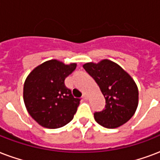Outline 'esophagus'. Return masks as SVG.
Returning <instances> with one entry per match:
<instances>
[{"instance_id": "esophagus-1", "label": "esophagus", "mask_w": 160, "mask_h": 160, "mask_svg": "<svg viewBox=\"0 0 160 160\" xmlns=\"http://www.w3.org/2000/svg\"><path fill=\"white\" fill-rule=\"evenodd\" d=\"M82 98H83V99H84V100H88V95H87V94H85V93H84V94H83Z\"/></svg>"}]
</instances>
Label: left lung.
I'll use <instances>...</instances> for the list:
<instances>
[{
    "instance_id": "left-lung-1",
    "label": "left lung",
    "mask_w": 160,
    "mask_h": 160,
    "mask_svg": "<svg viewBox=\"0 0 160 160\" xmlns=\"http://www.w3.org/2000/svg\"><path fill=\"white\" fill-rule=\"evenodd\" d=\"M95 80L105 99V109L94 114L101 126L114 129L131 119L139 104V90L132 77L118 64L109 60L83 65Z\"/></svg>"
}]
</instances>
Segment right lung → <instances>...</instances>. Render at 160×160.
<instances>
[{
    "instance_id": "obj_1",
    "label": "right lung",
    "mask_w": 160,
    "mask_h": 160,
    "mask_svg": "<svg viewBox=\"0 0 160 160\" xmlns=\"http://www.w3.org/2000/svg\"><path fill=\"white\" fill-rule=\"evenodd\" d=\"M75 68V63L65 65L60 60H47L26 77L24 103L30 115L42 127L57 129L74 118L80 100L73 96L65 80Z\"/></svg>"
}]
</instances>
